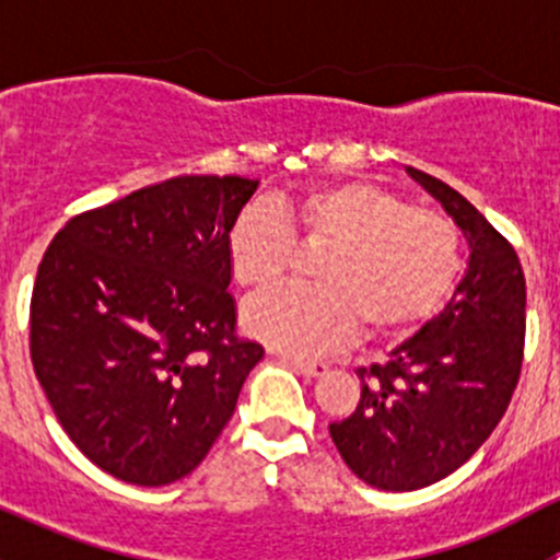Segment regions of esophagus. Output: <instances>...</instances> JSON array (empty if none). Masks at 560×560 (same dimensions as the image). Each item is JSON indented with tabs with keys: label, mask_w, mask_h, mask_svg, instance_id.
<instances>
[{
	"label": "esophagus",
	"mask_w": 560,
	"mask_h": 560,
	"mask_svg": "<svg viewBox=\"0 0 560 560\" xmlns=\"http://www.w3.org/2000/svg\"><path fill=\"white\" fill-rule=\"evenodd\" d=\"M281 363H287L290 369H295L298 374H303V376H322L327 371L325 363H316V360L292 358V354H281Z\"/></svg>",
	"instance_id": "obj_1"
}]
</instances>
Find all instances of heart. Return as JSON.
I'll return each instance as SVG.
<instances>
[{
  "label": "heart",
  "instance_id": "1",
  "mask_svg": "<svg viewBox=\"0 0 560 560\" xmlns=\"http://www.w3.org/2000/svg\"><path fill=\"white\" fill-rule=\"evenodd\" d=\"M295 238L330 244L316 259V287H273L244 308L246 330L290 354L327 352L358 325L363 336L420 325L453 292L463 265L460 233L444 213L411 208L371 180H338L235 219L228 235L235 284H273Z\"/></svg>",
  "mask_w": 560,
  "mask_h": 560
}]
</instances>
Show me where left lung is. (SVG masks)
Instances as JSON below:
<instances>
[{"label": "left lung", "mask_w": 560, "mask_h": 560, "mask_svg": "<svg viewBox=\"0 0 560 560\" xmlns=\"http://www.w3.org/2000/svg\"><path fill=\"white\" fill-rule=\"evenodd\" d=\"M468 241V268L433 319L358 369V409L330 422L354 477L389 493L439 482L468 460L510 406L523 365L525 276L510 241L444 180L406 167Z\"/></svg>", "instance_id": "obj_1"}]
</instances>
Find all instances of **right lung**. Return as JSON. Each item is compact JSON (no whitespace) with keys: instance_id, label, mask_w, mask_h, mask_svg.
Returning a JSON list of instances; mask_svg holds the SVG:
<instances>
[{"instance_id":"right-lung-1","label":"right lung","mask_w":560,"mask_h":560,"mask_svg":"<svg viewBox=\"0 0 560 560\" xmlns=\"http://www.w3.org/2000/svg\"><path fill=\"white\" fill-rule=\"evenodd\" d=\"M257 184L178 175L78 213L45 248L32 365L72 444L121 482L195 471L262 360L228 292V235Z\"/></svg>"}]
</instances>
